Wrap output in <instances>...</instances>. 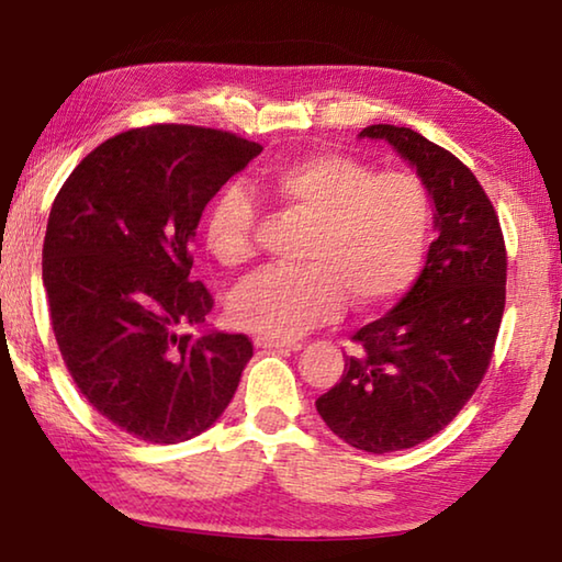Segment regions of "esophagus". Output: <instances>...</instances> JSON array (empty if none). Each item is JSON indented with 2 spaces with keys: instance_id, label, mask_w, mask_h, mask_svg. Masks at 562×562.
Segmentation results:
<instances>
[{
  "instance_id": "esophagus-1",
  "label": "esophagus",
  "mask_w": 562,
  "mask_h": 562,
  "mask_svg": "<svg viewBox=\"0 0 562 562\" xmlns=\"http://www.w3.org/2000/svg\"><path fill=\"white\" fill-rule=\"evenodd\" d=\"M255 347H260V349H284V351H297V349H302L300 341L274 339V337H255Z\"/></svg>"
}]
</instances>
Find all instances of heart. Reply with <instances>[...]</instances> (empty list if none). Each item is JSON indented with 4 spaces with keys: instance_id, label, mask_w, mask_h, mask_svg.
<instances>
[{
    "instance_id": "b5f03b06",
    "label": "heart",
    "mask_w": 562,
    "mask_h": 562,
    "mask_svg": "<svg viewBox=\"0 0 562 562\" xmlns=\"http://www.w3.org/2000/svg\"><path fill=\"white\" fill-rule=\"evenodd\" d=\"M255 190L307 221L297 265L265 268L231 297L237 327L294 337L355 310L384 307L412 288L429 245L434 203L426 183L406 170L376 173L345 154L284 160L255 180ZM258 201L243 183H227L205 213L213 258L240 268L255 255Z\"/></svg>"
}]
</instances>
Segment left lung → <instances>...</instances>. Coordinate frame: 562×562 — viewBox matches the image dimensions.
Masks as SVG:
<instances>
[{
    "label": "left lung",
    "instance_id": "obj_1",
    "mask_svg": "<svg viewBox=\"0 0 562 562\" xmlns=\"http://www.w3.org/2000/svg\"><path fill=\"white\" fill-rule=\"evenodd\" d=\"M434 198L439 237L406 297L351 341L345 374L317 398L341 441L369 453L412 449L453 422L488 372L506 307V240L486 190L422 133L376 123Z\"/></svg>",
    "mask_w": 562,
    "mask_h": 562
}]
</instances>
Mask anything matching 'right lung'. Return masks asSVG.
I'll use <instances>...</instances> for the list:
<instances>
[{"instance_id": "1", "label": "right lung", "mask_w": 562, "mask_h": 562, "mask_svg": "<svg viewBox=\"0 0 562 562\" xmlns=\"http://www.w3.org/2000/svg\"><path fill=\"white\" fill-rule=\"evenodd\" d=\"M260 150L186 123L131 128L93 148L54 198L42 280L56 345L87 402L133 439H193L240 384L250 339L178 329L213 310L188 278L205 205Z\"/></svg>"}]
</instances>
